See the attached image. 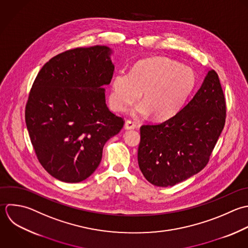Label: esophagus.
Here are the masks:
<instances>
[{
  "label": "esophagus",
  "mask_w": 248,
  "mask_h": 248,
  "mask_svg": "<svg viewBox=\"0 0 248 248\" xmlns=\"http://www.w3.org/2000/svg\"><path fill=\"white\" fill-rule=\"evenodd\" d=\"M124 127H125V129H134L136 127V124L133 121L128 120L124 124Z\"/></svg>",
  "instance_id": "1"
}]
</instances>
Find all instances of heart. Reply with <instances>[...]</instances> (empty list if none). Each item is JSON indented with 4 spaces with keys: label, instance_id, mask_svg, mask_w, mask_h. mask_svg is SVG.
<instances>
[{
    "label": "heart",
    "instance_id": "1",
    "mask_svg": "<svg viewBox=\"0 0 248 248\" xmlns=\"http://www.w3.org/2000/svg\"><path fill=\"white\" fill-rule=\"evenodd\" d=\"M195 75L188 66L167 58L139 62L129 73L119 71L111 82L109 100L114 110L127 111L142 93L137 114H152L155 120L172 117L193 90Z\"/></svg>",
    "mask_w": 248,
    "mask_h": 248
}]
</instances>
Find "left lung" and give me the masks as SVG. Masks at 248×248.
<instances>
[{
    "mask_svg": "<svg viewBox=\"0 0 248 248\" xmlns=\"http://www.w3.org/2000/svg\"><path fill=\"white\" fill-rule=\"evenodd\" d=\"M226 101L216 70L170 119L140 128L138 164L148 182L173 186L203 170L223 130Z\"/></svg>",
    "mask_w": 248,
    "mask_h": 248,
    "instance_id": "1",
    "label": "left lung"
}]
</instances>
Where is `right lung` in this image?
Instances as JSON below:
<instances>
[{
    "instance_id": "1",
    "label": "right lung",
    "mask_w": 248,
    "mask_h": 248,
    "mask_svg": "<svg viewBox=\"0 0 248 248\" xmlns=\"http://www.w3.org/2000/svg\"><path fill=\"white\" fill-rule=\"evenodd\" d=\"M106 46L75 48L49 60L25 107L35 155L55 179L79 183L98 167L105 143L124 126L105 103L114 65Z\"/></svg>"
}]
</instances>
